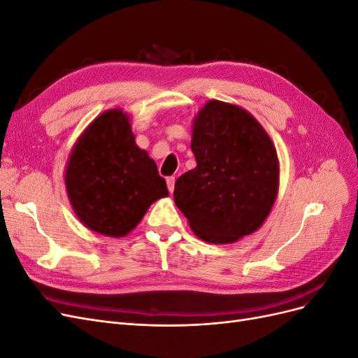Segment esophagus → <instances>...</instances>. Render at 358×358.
I'll return each mask as SVG.
<instances>
[{
  "label": "esophagus",
  "mask_w": 358,
  "mask_h": 358,
  "mask_svg": "<svg viewBox=\"0 0 358 358\" xmlns=\"http://www.w3.org/2000/svg\"><path fill=\"white\" fill-rule=\"evenodd\" d=\"M166 180H167V188H169V191L173 192V189H175V180H176L175 176H169Z\"/></svg>",
  "instance_id": "obj_1"
}]
</instances>
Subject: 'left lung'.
Here are the masks:
<instances>
[{"instance_id": "obj_1", "label": "left lung", "mask_w": 358, "mask_h": 358, "mask_svg": "<svg viewBox=\"0 0 358 358\" xmlns=\"http://www.w3.org/2000/svg\"><path fill=\"white\" fill-rule=\"evenodd\" d=\"M197 167L176 180L175 203L200 239L231 243L258 230L278 194L276 149L241 107L212 100L194 122Z\"/></svg>"}]
</instances>
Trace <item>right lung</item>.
<instances>
[{
  "label": "right lung",
  "mask_w": 358,
  "mask_h": 358,
  "mask_svg": "<svg viewBox=\"0 0 358 358\" xmlns=\"http://www.w3.org/2000/svg\"><path fill=\"white\" fill-rule=\"evenodd\" d=\"M66 187L79 220L113 237L128 234L150 204L169 196L155 161L136 145L121 110L106 112L86 128L70 155Z\"/></svg>",
  "instance_id": "1"
}]
</instances>
